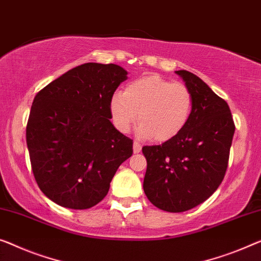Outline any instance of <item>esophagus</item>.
I'll list each match as a JSON object with an SVG mask.
<instances>
[{
  "label": "esophagus",
  "instance_id": "34e87169",
  "mask_svg": "<svg viewBox=\"0 0 261 261\" xmlns=\"http://www.w3.org/2000/svg\"><path fill=\"white\" fill-rule=\"evenodd\" d=\"M142 151V145H141V143L139 142H137V141H135L134 142V152L135 153H139Z\"/></svg>",
  "mask_w": 261,
  "mask_h": 261
}]
</instances>
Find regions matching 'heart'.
<instances>
[{
  "label": "heart",
  "instance_id": "b5f03b06",
  "mask_svg": "<svg viewBox=\"0 0 261 261\" xmlns=\"http://www.w3.org/2000/svg\"><path fill=\"white\" fill-rule=\"evenodd\" d=\"M192 109L193 97L186 85L158 75L131 82L124 92H116L110 100L112 122L120 132L129 131L138 118V134L152 136L155 142L177 137L188 125Z\"/></svg>",
  "mask_w": 261,
  "mask_h": 261
}]
</instances>
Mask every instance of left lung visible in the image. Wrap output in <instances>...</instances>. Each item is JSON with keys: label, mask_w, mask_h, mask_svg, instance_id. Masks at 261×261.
<instances>
[{"label": "left lung", "mask_w": 261, "mask_h": 261, "mask_svg": "<svg viewBox=\"0 0 261 261\" xmlns=\"http://www.w3.org/2000/svg\"><path fill=\"white\" fill-rule=\"evenodd\" d=\"M193 97L188 125L162 145L144 146L143 189L155 207L189 211L210 198L226 172L234 122L223 98L194 73L178 70Z\"/></svg>", "instance_id": "1"}]
</instances>
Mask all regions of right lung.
Returning <instances> with one entry per match:
<instances>
[{
  "instance_id": "1",
  "label": "right lung",
  "mask_w": 261,
  "mask_h": 261,
  "mask_svg": "<svg viewBox=\"0 0 261 261\" xmlns=\"http://www.w3.org/2000/svg\"><path fill=\"white\" fill-rule=\"evenodd\" d=\"M126 75L117 64L85 63L35 96L27 124L31 169L41 191L57 205H97L131 157L132 139L110 120V100Z\"/></svg>"
}]
</instances>
